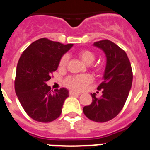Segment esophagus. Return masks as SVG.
<instances>
[{"label":"esophagus","instance_id":"34e87169","mask_svg":"<svg viewBox=\"0 0 150 150\" xmlns=\"http://www.w3.org/2000/svg\"><path fill=\"white\" fill-rule=\"evenodd\" d=\"M69 94H70L71 96H79V95H80L79 93L75 92V91H70V92H69Z\"/></svg>","mask_w":150,"mask_h":150}]
</instances>
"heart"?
Wrapping results in <instances>:
<instances>
[{"label":"heart","instance_id":"b5f03b06","mask_svg":"<svg viewBox=\"0 0 150 150\" xmlns=\"http://www.w3.org/2000/svg\"><path fill=\"white\" fill-rule=\"evenodd\" d=\"M80 59L83 60V63L86 64H90L95 59V54L90 50H82L79 53ZM68 61V56L64 55L60 60V68H64ZM97 70L99 71L100 69V67L96 68ZM93 81V79L90 75H75V76H69L67 78L65 83L66 85L71 89L75 90H82L87 85L90 84Z\"/></svg>","mask_w":150,"mask_h":150}]
</instances>
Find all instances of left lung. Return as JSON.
Here are the masks:
<instances>
[{
  "mask_svg": "<svg viewBox=\"0 0 150 150\" xmlns=\"http://www.w3.org/2000/svg\"><path fill=\"white\" fill-rule=\"evenodd\" d=\"M106 57L103 82L98 90H102L100 98L91 93L92 103L83 108V112L91 120L104 123L115 118L122 110L128 97L133 80L131 65L127 55L109 40L93 43Z\"/></svg>",
  "mask_w": 150,
  "mask_h": 150,
  "instance_id": "8db88e82",
  "label": "left lung"
}]
</instances>
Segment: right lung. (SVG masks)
<instances>
[{"label":"right lung","mask_w":150,"mask_h":150,"mask_svg":"<svg viewBox=\"0 0 150 150\" xmlns=\"http://www.w3.org/2000/svg\"><path fill=\"white\" fill-rule=\"evenodd\" d=\"M72 46L41 38L22 53L16 67L15 90L22 107L34 120L50 123L62 112L69 91L61 88L53 92L46 83L57 70L61 57Z\"/></svg>","instance_id":"add662e5"}]
</instances>
